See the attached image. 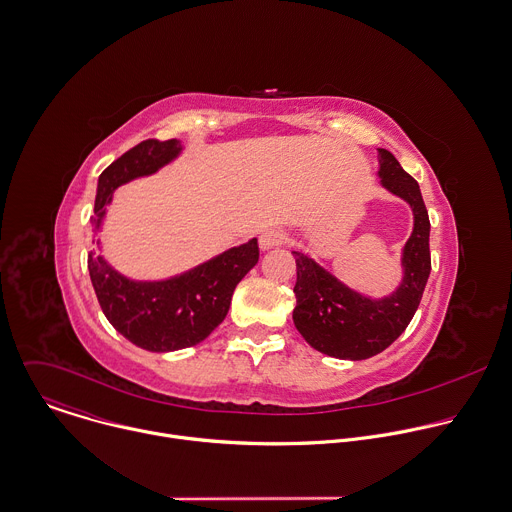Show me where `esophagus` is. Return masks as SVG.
<instances>
[{"mask_svg": "<svg viewBox=\"0 0 512 512\" xmlns=\"http://www.w3.org/2000/svg\"><path fill=\"white\" fill-rule=\"evenodd\" d=\"M281 241H283V233L277 231V229H269V231H263V233L259 235V247H261V251H269V249L281 245Z\"/></svg>", "mask_w": 512, "mask_h": 512, "instance_id": "obj_1", "label": "esophagus"}]
</instances>
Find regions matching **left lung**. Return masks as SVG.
Returning <instances> with one entry per match:
<instances>
[{"label": "left lung", "mask_w": 512, "mask_h": 512, "mask_svg": "<svg viewBox=\"0 0 512 512\" xmlns=\"http://www.w3.org/2000/svg\"><path fill=\"white\" fill-rule=\"evenodd\" d=\"M379 151V185L413 211V231L401 253V283L383 297H371L341 281L311 255L291 251L297 263L293 323L323 355L363 361L385 351L407 329L419 309L429 273V213L419 183L387 149Z\"/></svg>", "instance_id": "left-lung-1"}]
</instances>
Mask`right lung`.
Returning a JSON list of instances; mask_svg holds the SVG:
<instances>
[{
    "label": "right lung",
    "mask_w": 512,
    "mask_h": 512,
    "mask_svg": "<svg viewBox=\"0 0 512 512\" xmlns=\"http://www.w3.org/2000/svg\"><path fill=\"white\" fill-rule=\"evenodd\" d=\"M183 151L179 139H147L115 159L97 179L91 217L97 253L87 259L91 285L113 329L151 353L179 351L207 339L223 323L235 287L259 261L255 237L165 279H133L107 261L99 235L115 189L155 175Z\"/></svg>",
    "instance_id": "add662e5"
}]
</instances>
